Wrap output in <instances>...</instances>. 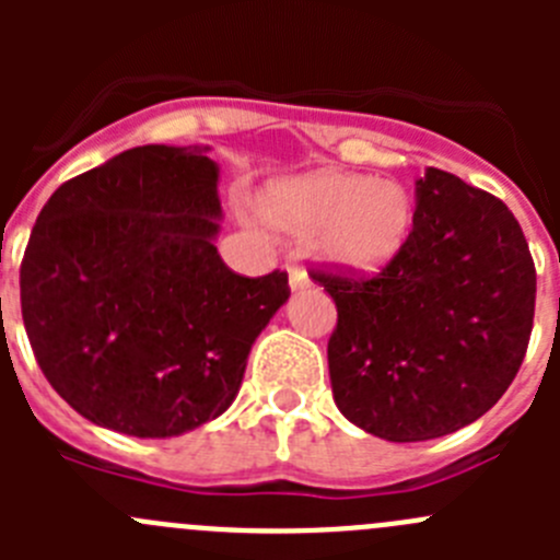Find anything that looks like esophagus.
Returning a JSON list of instances; mask_svg holds the SVG:
<instances>
[{"label": "esophagus", "mask_w": 560, "mask_h": 560, "mask_svg": "<svg viewBox=\"0 0 560 560\" xmlns=\"http://www.w3.org/2000/svg\"><path fill=\"white\" fill-rule=\"evenodd\" d=\"M287 270H290V287H292V290H303V287L312 284L306 268H301V265H290Z\"/></svg>", "instance_id": "1"}]
</instances>
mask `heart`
Masks as SVG:
<instances>
[{"instance_id": "1", "label": "heart", "mask_w": 560, "mask_h": 560, "mask_svg": "<svg viewBox=\"0 0 560 560\" xmlns=\"http://www.w3.org/2000/svg\"><path fill=\"white\" fill-rule=\"evenodd\" d=\"M270 228L312 235L327 265L376 273L398 257L415 228V200L398 180L319 171L273 184L259 200Z\"/></svg>"}]
</instances>
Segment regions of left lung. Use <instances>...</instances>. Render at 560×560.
Here are the masks:
<instances>
[{"label": "left lung", "instance_id": "obj_1", "mask_svg": "<svg viewBox=\"0 0 560 560\" xmlns=\"http://www.w3.org/2000/svg\"><path fill=\"white\" fill-rule=\"evenodd\" d=\"M338 312L327 341L336 406L387 442L471 425L521 371L536 270L499 197L428 167L415 228L376 276L312 270Z\"/></svg>", "mask_w": 560, "mask_h": 560}]
</instances>
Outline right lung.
Segmentation results:
<instances>
[{
	"label": "right lung",
	"instance_id": "obj_1",
	"mask_svg": "<svg viewBox=\"0 0 560 560\" xmlns=\"http://www.w3.org/2000/svg\"><path fill=\"white\" fill-rule=\"evenodd\" d=\"M206 151H124L61 184L32 230L26 336L50 387L94 425L167 439L217 420L290 298L281 270L246 279L219 257Z\"/></svg>",
	"mask_w": 560,
	"mask_h": 560
}]
</instances>
